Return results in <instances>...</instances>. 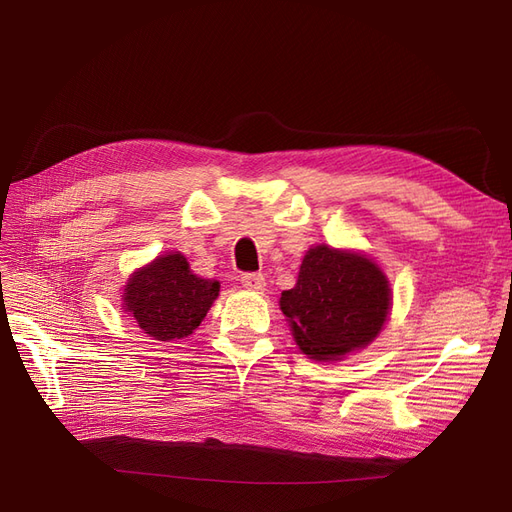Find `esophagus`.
Listing matches in <instances>:
<instances>
[{
  "label": "esophagus",
  "mask_w": 512,
  "mask_h": 512,
  "mask_svg": "<svg viewBox=\"0 0 512 512\" xmlns=\"http://www.w3.org/2000/svg\"><path fill=\"white\" fill-rule=\"evenodd\" d=\"M241 284H243V288L256 290V292L265 290V286H267L265 275H262V273H243L241 275Z\"/></svg>",
  "instance_id": "esophagus-1"
}]
</instances>
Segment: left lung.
<instances>
[{
  "label": "left lung",
  "mask_w": 512,
  "mask_h": 512,
  "mask_svg": "<svg viewBox=\"0 0 512 512\" xmlns=\"http://www.w3.org/2000/svg\"><path fill=\"white\" fill-rule=\"evenodd\" d=\"M280 307L299 348L318 361L337 359L374 339L391 309L386 275L369 258L316 245Z\"/></svg>",
  "instance_id": "obj_1"
}]
</instances>
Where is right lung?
I'll return each mask as SVG.
<instances>
[{
  "instance_id": "right-lung-1",
  "label": "right lung",
  "mask_w": 512,
  "mask_h": 512,
  "mask_svg": "<svg viewBox=\"0 0 512 512\" xmlns=\"http://www.w3.org/2000/svg\"><path fill=\"white\" fill-rule=\"evenodd\" d=\"M218 292L220 284L194 275L181 254H166L130 277L123 305L149 337L173 342L198 329Z\"/></svg>"
}]
</instances>
